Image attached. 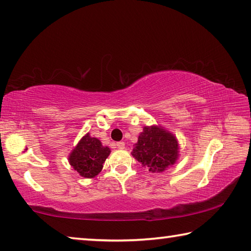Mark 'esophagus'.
I'll list each match as a JSON object with an SVG mask.
<instances>
[{
	"label": "esophagus",
	"instance_id": "1",
	"mask_svg": "<svg viewBox=\"0 0 251 251\" xmlns=\"http://www.w3.org/2000/svg\"><path fill=\"white\" fill-rule=\"evenodd\" d=\"M116 146L120 148V150H124V148H125V143L124 142H118V143H116Z\"/></svg>",
	"mask_w": 251,
	"mask_h": 251
}]
</instances>
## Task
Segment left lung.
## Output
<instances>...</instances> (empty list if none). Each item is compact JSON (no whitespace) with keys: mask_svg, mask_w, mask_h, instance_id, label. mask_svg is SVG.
<instances>
[{"mask_svg":"<svg viewBox=\"0 0 251 251\" xmlns=\"http://www.w3.org/2000/svg\"><path fill=\"white\" fill-rule=\"evenodd\" d=\"M131 155L150 172L161 173L176 163L179 146L171 131L160 126H145Z\"/></svg>","mask_w":251,"mask_h":251,"instance_id":"left-lung-1","label":"left lung"}]
</instances>
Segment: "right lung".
Returning <instances> with one entry per match:
<instances>
[{
    "mask_svg": "<svg viewBox=\"0 0 251 251\" xmlns=\"http://www.w3.org/2000/svg\"><path fill=\"white\" fill-rule=\"evenodd\" d=\"M110 154L107 146L90 134L83 136L69 156L71 166L85 178H94L100 173L103 164Z\"/></svg>",
    "mask_w": 251,
    "mask_h": 251,
    "instance_id": "obj_1",
    "label": "right lung"
}]
</instances>
